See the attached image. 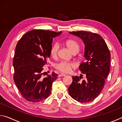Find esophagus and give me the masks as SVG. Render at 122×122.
I'll use <instances>...</instances> for the list:
<instances>
[{
  "instance_id": "obj_1",
  "label": "esophagus",
  "mask_w": 122,
  "mask_h": 122,
  "mask_svg": "<svg viewBox=\"0 0 122 122\" xmlns=\"http://www.w3.org/2000/svg\"><path fill=\"white\" fill-rule=\"evenodd\" d=\"M65 75H66L65 74H59V75H58V77H61V76H65Z\"/></svg>"
}]
</instances>
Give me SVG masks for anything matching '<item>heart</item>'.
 <instances>
[{"instance_id":"obj_1","label":"heart","mask_w":122,"mask_h":122,"mask_svg":"<svg viewBox=\"0 0 122 122\" xmlns=\"http://www.w3.org/2000/svg\"><path fill=\"white\" fill-rule=\"evenodd\" d=\"M65 44L66 46L68 48L72 53L74 52H77L79 49V45L76 41L69 39L67 40ZM59 50V45L57 43L53 44L50 49V54L52 57H56L57 51ZM75 64L73 62L60 61L55 64L54 68L57 71L62 73H68L72 69L75 67Z\"/></svg>"}]
</instances>
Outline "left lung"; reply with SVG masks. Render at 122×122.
I'll return each mask as SVG.
<instances>
[{"mask_svg":"<svg viewBox=\"0 0 122 122\" xmlns=\"http://www.w3.org/2000/svg\"><path fill=\"white\" fill-rule=\"evenodd\" d=\"M69 33L81 38L85 45L86 61L80 65L79 69L86 75V78L81 80V76H72L69 94L77 102H90L98 96L104 88L110 71V51L102 37L95 33L84 30Z\"/></svg>","mask_w":122,"mask_h":122,"instance_id":"left-lung-1","label":"left lung"}]
</instances>
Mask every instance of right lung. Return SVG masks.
<instances>
[{"label": "right lung", "mask_w": 122, "mask_h": 122, "mask_svg": "<svg viewBox=\"0 0 122 122\" xmlns=\"http://www.w3.org/2000/svg\"><path fill=\"white\" fill-rule=\"evenodd\" d=\"M61 33L33 30L17 43L13 62V80L22 96L29 102H40L50 95L52 83L58 75L53 72L44 77L43 67L50 57L53 39Z\"/></svg>", "instance_id": "right-lung-1"}]
</instances>
